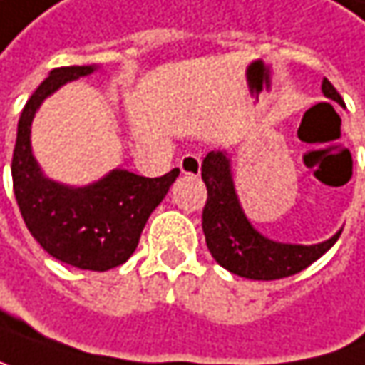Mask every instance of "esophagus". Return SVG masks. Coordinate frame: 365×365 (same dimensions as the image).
Segmentation results:
<instances>
[{
	"label": "esophagus",
	"mask_w": 365,
	"mask_h": 365,
	"mask_svg": "<svg viewBox=\"0 0 365 365\" xmlns=\"http://www.w3.org/2000/svg\"><path fill=\"white\" fill-rule=\"evenodd\" d=\"M200 157L198 155H194V153H187V155H183L182 159H180V171H182L183 175H198L200 173Z\"/></svg>",
	"instance_id": "esophagus-1"
}]
</instances>
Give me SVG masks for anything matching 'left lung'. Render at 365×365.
I'll use <instances>...</instances> for the list:
<instances>
[{"label": "left lung", "mask_w": 365, "mask_h": 365, "mask_svg": "<svg viewBox=\"0 0 365 365\" xmlns=\"http://www.w3.org/2000/svg\"><path fill=\"white\" fill-rule=\"evenodd\" d=\"M324 97L343 105L336 88L324 78ZM202 180L208 198L202 210V231L212 258L237 277L254 281H274L302 272L329 252L339 240L336 231L331 240L314 246L281 244L258 233L244 215L231 175V161L225 153L212 150L204 157Z\"/></svg>", "instance_id": "8db88e82"}]
</instances>
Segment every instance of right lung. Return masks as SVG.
I'll return each instance as SVG.
<instances>
[{
    "mask_svg": "<svg viewBox=\"0 0 365 365\" xmlns=\"http://www.w3.org/2000/svg\"><path fill=\"white\" fill-rule=\"evenodd\" d=\"M93 72L95 66L55 68L34 91L18 121L11 182L22 219L47 254L70 267L103 272L123 264L134 254L150 212L163 202L180 169H171L163 178L113 169L84 187L63 185L43 175L31 146L34 113L59 86Z\"/></svg>",
    "mask_w": 365,
    "mask_h": 365,
    "instance_id": "obj_1",
    "label": "right lung"
}]
</instances>
